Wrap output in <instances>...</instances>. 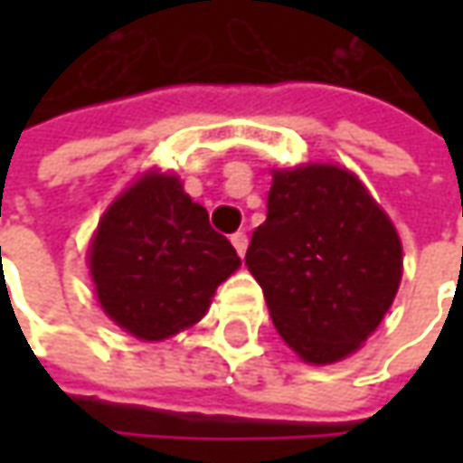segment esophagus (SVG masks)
Here are the masks:
<instances>
[{
    "mask_svg": "<svg viewBox=\"0 0 463 463\" xmlns=\"http://www.w3.org/2000/svg\"><path fill=\"white\" fill-rule=\"evenodd\" d=\"M232 244H234V250L240 252V258H244V252H247V234H244V232L232 234Z\"/></svg>",
    "mask_w": 463,
    "mask_h": 463,
    "instance_id": "34e87169",
    "label": "esophagus"
}]
</instances>
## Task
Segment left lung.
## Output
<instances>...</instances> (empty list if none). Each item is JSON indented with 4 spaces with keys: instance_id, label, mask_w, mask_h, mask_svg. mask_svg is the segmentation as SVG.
<instances>
[{
    "instance_id": "obj_1",
    "label": "left lung",
    "mask_w": 463,
    "mask_h": 463,
    "mask_svg": "<svg viewBox=\"0 0 463 463\" xmlns=\"http://www.w3.org/2000/svg\"><path fill=\"white\" fill-rule=\"evenodd\" d=\"M278 335L301 361L337 364L382 325L402 280V241L343 167L276 169L268 219L247 247Z\"/></svg>"
}]
</instances>
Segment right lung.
<instances>
[{"instance_id": "add662e5", "label": "right lung", "mask_w": 463, "mask_h": 463, "mask_svg": "<svg viewBox=\"0 0 463 463\" xmlns=\"http://www.w3.org/2000/svg\"><path fill=\"white\" fill-rule=\"evenodd\" d=\"M241 265L175 175L146 172L102 213L90 244L99 307L138 340H167L203 317Z\"/></svg>"}]
</instances>
